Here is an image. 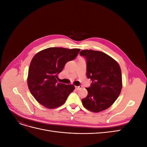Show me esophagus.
I'll use <instances>...</instances> for the list:
<instances>
[{"label": "esophagus", "mask_w": 147, "mask_h": 147, "mask_svg": "<svg viewBox=\"0 0 147 147\" xmlns=\"http://www.w3.org/2000/svg\"><path fill=\"white\" fill-rule=\"evenodd\" d=\"M82 86H75V89H76L77 90H78L79 89H80V88H82Z\"/></svg>", "instance_id": "34e87169"}]
</instances>
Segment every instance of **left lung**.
<instances>
[{
  "label": "left lung",
  "mask_w": 147,
  "mask_h": 147,
  "mask_svg": "<svg viewBox=\"0 0 147 147\" xmlns=\"http://www.w3.org/2000/svg\"><path fill=\"white\" fill-rule=\"evenodd\" d=\"M80 55L86 59V76L92 81L91 86L86 88L87 96L82 99L83 105L91 112H102L109 108L121 92V68L116 61L103 52L84 50Z\"/></svg>",
  "instance_id": "1"
}]
</instances>
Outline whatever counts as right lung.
Segmentation results:
<instances>
[{
    "instance_id": "obj_1",
    "label": "right lung",
    "mask_w": 147,
    "mask_h": 147,
    "mask_svg": "<svg viewBox=\"0 0 147 147\" xmlns=\"http://www.w3.org/2000/svg\"><path fill=\"white\" fill-rule=\"evenodd\" d=\"M80 51L78 48L51 47L33 57L29 68L28 85L38 103L47 109H55L65 103L75 86L57 83V74L68 61L77 57Z\"/></svg>"
}]
</instances>
